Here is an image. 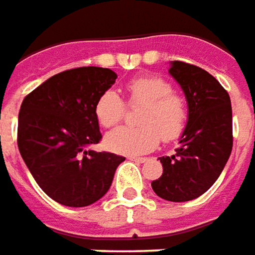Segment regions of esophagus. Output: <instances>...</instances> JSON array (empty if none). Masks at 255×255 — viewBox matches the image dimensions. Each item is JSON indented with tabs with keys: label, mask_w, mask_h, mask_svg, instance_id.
Returning <instances> with one entry per match:
<instances>
[{
	"label": "esophagus",
	"mask_w": 255,
	"mask_h": 255,
	"mask_svg": "<svg viewBox=\"0 0 255 255\" xmlns=\"http://www.w3.org/2000/svg\"><path fill=\"white\" fill-rule=\"evenodd\" d=\"M128 160H131V161H139V163H144L146 161V157H137V155H129Z\"/></svg>",
	"instance_id": "esophagus-1"
}]
</instances>
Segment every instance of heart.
Listing matches in <instances>:
<instances>
[{
	"label": "heart",
	"instance_id": "1",
	"mask_svg": "<svg viewBox=\"0 0 255 255\" xmlns=\"http://www.w3.org/2000/svg\"><path fill=\"white\" fill-rule=\"evenodd\" d=\"M126 101L131 107L143 105L137 115L139 126H119L109 131L105 144L119 154H143L164 141H174L184 133L189 121L185 97L172 91L167 80L155 76L134 77L125 85ZM95 118L104 128L124 119L125 101L112 90L102 92L95 102Z\"/></svg>",
	"mask_w": 255,
	"mask_h": 255
}]
</instances>
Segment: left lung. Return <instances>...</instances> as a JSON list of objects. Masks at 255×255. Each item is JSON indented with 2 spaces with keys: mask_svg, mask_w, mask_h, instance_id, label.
<instances>
[{
  "mask_svg": "<svg viewBox=\"0 0 255 255\" xmlns=\"http://www.w3.org/2000/svg\"><path fill=\"white\" fill-rule=\"evenodd\" d=\"M170 73L185 92L189 121L175 154L160 157L163 175L151 188L165 201L187 202L215 184L230 157L232 104L226 90L203 68L174 61Z\"/></svg>",
  "mask_w": 255,
  "mask_h": 255,
  "instance_id": "1",
  "label": "left lung"
}]
</instances>
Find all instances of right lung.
<instances>
[{"instance_id":"right-lung-1","label":"right lung","mask_w":255,"mask_h":255,"mask_svg":"<svg viewBox=\"0 0 255 255\" xmlns=\"http://www.w3.org/2000/svg\"><path fill=\"white\" fill-rule=\"evenodd\" d=\"M109 68L61 71L22 101L18 148L46 195L64 206L83 208L108 192L122 155L90 150L102 139L95 102L115 83Z\"/></svg>"}]
</instances>
